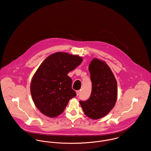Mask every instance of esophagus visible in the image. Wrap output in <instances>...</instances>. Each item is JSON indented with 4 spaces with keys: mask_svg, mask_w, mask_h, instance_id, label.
<instances>
[{
    "mask_svg": "<svg viewBox=\"0 0 151 151\" xmlns=\"http://www.w3.org/2000/svg\"><path fill=\"white\" fill-rule=\"evenodd\" d=\"M80 93H81V91H80L79 90H78V91H76V96H79V94H80Z\"/></svg>",
    "mask_w": 151,
    "mask_h": 151,
    "instance_id": "esophagus-1",
    "label": "esophagus"
}]
</instances>
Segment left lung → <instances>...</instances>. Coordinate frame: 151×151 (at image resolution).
Instances as JSON below:
<instances>
[{"instance_id":"left-lung-1","label":"left lung","mask_w":151,"mask_h":151,"mask_svg":"<svg viewBox=\"0 0 151 151\" xmlns=\"http://www.w3.org/2000/svg\"><path fill=\"white\" fill-rule=\"evenodd\" d=\"M92 91L87 101H80L85 115L98 119L108 114L117 99V82L109 66L104 61L94 58L89 65Z\"/></svg>"}]
</instances>
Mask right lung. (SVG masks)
I'll use <instances>...</instances> for the list:
<instances>
[{
	"label": "right lung",
	"mask_w": 151,
	"mask_h": 151,
	"mask_svg": "<svg viewBox=\"0 0 151 151\" xmlns=\"http://www.w3.org/2000/svg\"><path fill=\"white\" fill-rule=\"evenodd\" d=\"M83 59L78 55L57 52L43 61L31 83L30 93L39 111L45 116L55 118L63 113L72 98L76 96L68 73L75 69Z\"/></svg>",
	"instance_id": "obj_1"
}]
</instances>
